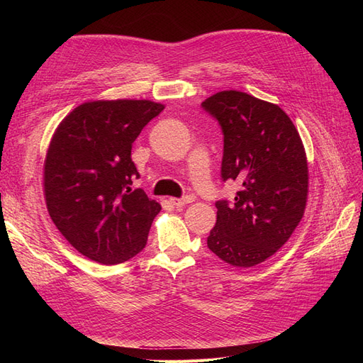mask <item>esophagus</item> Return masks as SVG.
<instances>
[{"label":"esophagus","instance_id":"34e87169","mask_svg":"<svg viewBox=\"0 0 363 363\" xmlns=\"http://www.w3.org/2000/svg\"><path fill=\"white\" fill-rule=\"evenodd\" d=\"M169 201H171L175 207H183L184 204L192 203L194 199H192V196H189V195H186V196H182V199H171Z\"/></svg>","mask_w":363,"mask_h":363}]
</instances>
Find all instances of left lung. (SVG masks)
<instances>
[{
    "mask_svg": "<svg viewBox=\"0 0 363 363\" xmlns=\"http://www.w3.org/2000/svg\"><path fill=\"white\" fill-rule=\"evenodd\" d=\"M223 131V182L240 186L215 203L207 247L233 267H255L291 238L307 200V160L298 131L276 104L223 91L201 103Z\"/></svg>",
    "mask_w": 363,
    "mask_h": 363,
    "instance_id": "obj_1",
    "label": "left lung"
}]
</instances>
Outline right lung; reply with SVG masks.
Masks as SVG:
<instances>
[{
	"instance_id": "right-lung-1",
	"label": "right lung",
	"mask_w": 363,
	"mask_h": 363,
	"mask_svg": "<svg viewBox=\"0 0 363 363\" xmlns=\"http://www.w3.org/2000/svg\"><path fill=\"white\" fill-rule=\"evenodd\" d=\"M163 106L147 100L84 103L54 133L43 172L50 216L83 256L123 263L145 248L160 204L142 189L133 142Z\"/></svg>"
}]
</instances>
